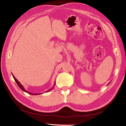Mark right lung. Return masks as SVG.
Returning <instances> with one entry per match:
<instances>
[{
    "label": "right lung",
    "mask_w": 126,
    "mask_h": 126,
    "mask_svg": "<svg viewBox=\"0 0 126 126\" xmlns=\"http://www.w3.org/2000/svg\"><path fill=\"white\" fill-rule=\"evenodd\" d=\"M12 76H13V78L14 79V80H15V81H16V84H18V86H19V88L22 89V90L23 91H24V92H27V93H28V94H32V95H39V94H42V93H35V94H34V93H31V92H28L27 91H26L25 90V89H24V87H23V86H22V84L20 83L19 82V81L16 79L15 78V77L13 75V74H12ZM54 85H55V82H54ZM53 87L52 88H51V89H49L48 91H46V92H49V91H50L51 90H52V89H53Z\"/></svg>",
    "instance_id": "obj_1"
}]
</instances>
